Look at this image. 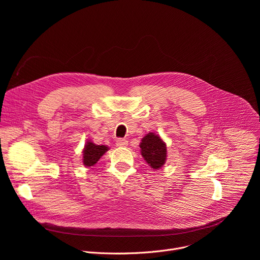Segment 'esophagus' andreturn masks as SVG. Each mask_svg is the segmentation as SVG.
Segmentation results:
<instances>
[{
  "label": "esophagus",
  "instance_id": "1",
  "mask_svg": "<svg viewBox=\"0 0 260 260\" xmlns=\"http://www.w3.org/2000/svg\"><path fill=\"white\" fill-rule=\"evenodd\" d=\"M127 144H128V142L125 140V139H117L116 140V145L118 146V147H125V146H127Z\"/></svg>",
  "mask_w": 260,
  "mask_h": 260
}]
</instances>
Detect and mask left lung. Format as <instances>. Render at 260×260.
I'll return each mask as SVG.
<instances>
[{"instance_id": "obj_1", "label": "left lung", "mask_w": 260, "mask_h": 260, "mask_svg": "<svg viewBox=\"0 0 260 260\" xmlns=\"http://www.w3.org/2000/svg\"><path fill=\"white\" fill-rule=\"evenodd\" d=\"M141 154L153 170L160 169L167 159V146L158 135L147 134L140 144Z\"/></svg>"}]
</instances>
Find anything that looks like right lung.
Wrapping results in <instances>:
<instances>
[{
  "label": "right lung",
  "instance_id": "obj_1",
  "mask_svg": "<svg viewBox=\"0 0 260 260\" xmlns=\"http://www.w3.org/2000/svg\"><path fill=\"white\" fill-rule=\"evenodd\" d=\"M109 148L105 145H95L94 143L87 141L83 149V165L86 167L94 166L99 159L108 151Z\"/></svg>",
  "mask_w": 260,
  "mask_h": 260
}]
</instances>
